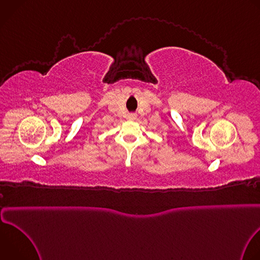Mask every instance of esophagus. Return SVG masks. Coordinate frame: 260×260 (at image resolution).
<instances>
[{"mask_svg": "<svg viewBox=\"0 0 260 260\" xmlns=\"http://www.w3.org/2000/svg\"><path fill=\"white\" fill-rule=\"evenodd\" d=\"M136 118H137V114L136 113H129L127 115V119H129V120H134Z\"/></svg>", "mask_w": 260, "mask_h": 260, "instance_id": "1", "label": "esophagus"}]
</instances>
